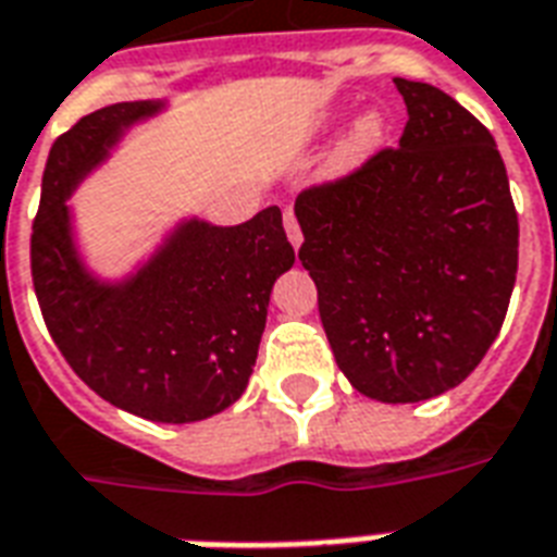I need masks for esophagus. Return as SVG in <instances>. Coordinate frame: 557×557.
<instances>
[{"label":"esophagus","instance_id":"obj_1","mask_svg":"<svg viewBox=\"0 0 557 557\" xmlns=\"http://www.w3.org/2000/svg\"><path fill=\"white\" fill-rule=\"evenodd\" d=\"M283 227H286V236L288 242L295 245V248H300V242H304V233H300V224H297V215L292 210H286V215H283Z\"/></svg>","mask_w":557,"mask_h":557}]
</instances>
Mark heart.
<instances>
[{
	"label": "heart",
	"instance_id": "obj_1",
	"mask_svg": "<svg viewBox=\"0 0 557 557\" xmlns=\"http://www.w3.org/2000/svg\"><path fill=\"white\" fill-rule=\"evenodd\" d=\"M338 113H326L321 125H333ZM388 139V119L382 116L380 110H364L362 116L354 119V125L347 127V134L338 139L333 154L326 160V177H345L354 175L356 169H362Z\"/></svg>",
	"mask_w": 557,
	"mask_h": 557
}]
</instances>
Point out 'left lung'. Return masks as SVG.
<instances>
[{
	"label": "left lung",
	"mask_w": 557,
	"mask_h": 557,
	"mask_svg": "<svg viewBox=\"0 0 557 557\" xmlns=\"http://www.w3.org/2000/svg\"><path fill=\"white\" fill-rule=\"evenodd\" d=\"M394 84L409 110L400 148L297 195V257L356 392L420 403L465 382L494 345L520 227L491 131L432 84Z\"/></svg>",
	"instance_id": "left-lung-1"
}]
</instances>
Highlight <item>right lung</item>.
I'll use <instances>...</instances> for the list:
<instances>
[{"label":"right lung","mask_w":557,"mask_h":557,"mask_svg":"<svg viewBox=\"0 0 557 557\" xmlns=\"http://www.w3.org/2000/svg\"><path fill=\"white\" fill-rule=\"evenodd\" d=\"M165 101H119L54 139L32 227L42 321L81 380L116 409L195 423L239 400L257 364L271 288L295 265L280 207L233 227L184 219L137 271L96 277L81 260L70 198L119 139Z\"/></svg>","instance_id":"1"}]
</instances>
